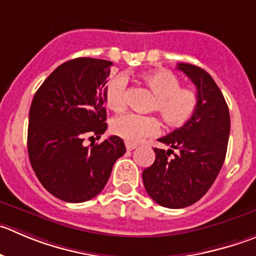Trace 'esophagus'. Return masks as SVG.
I'll return each mask as SVG.
<instances>
[{
  "instance_id": "esophagus-1",
  "label": "esophagus",
  "mask_w": 256,
  "mask_h": 256,
  "mask_svg": "<svg viewBox=\"0 0 256 256\" xmlns=\"http://www.w3.org/2000/svg\"><path fill=\"white\" fill-rule=\"evenodd\" d=\"M126 150H136V148H137V144H132V143L126 142Z\"/></svg>"
}]
</instances>
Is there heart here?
<instances>
[{
  "label": "heart",
  "mask_w": 256,
  "mask_h": 256,
  "mask_svg": "<svg viewBox=\"0 0 256 256\" xmlns=\"http://www.w3.org/2000/svg\"><path fill=\"white\" fill-rule=\"evenodd\" d=\"M143 82L156 96L152 110L158 112L163 120L171 126L187 123L196 113L198 94L192 88H182L181 80L168 70H157L142 76ZM128 79L120 74L112 78L104 92L106 104L110 110L122 113L126 109ZM110 130L114 136L128 143H140L146 137L160 132V123L154 116L126 114L112 120Z\"/></svg>",
  "instance_id": "1"
}]
</instances>
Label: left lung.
<instances>
[{"instance_id":"8db88e82","label":"left lung","mask_w":256,"mask_h":256,"mask_svg":"<svg viewBox=\"0 0 256 256\" xmlns=\"http://www.w3.org/2000/svg\"><path fill=\"white\" fill-rule=\"evenodd\" d=\"M177 69L196 85L198 106L181 128L158 140L171 150L153 148L154 162L142 174L150 198L168 208H187L208 191L224 164L230 134L228 104L211 75L191 64Z\"/></svg>"}]
</instances>
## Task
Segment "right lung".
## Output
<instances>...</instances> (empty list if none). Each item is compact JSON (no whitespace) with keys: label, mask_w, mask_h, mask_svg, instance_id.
Listing matches in <instances>:
<instances>
[{"label":"right lung","mask_w":256,"mask_h":256,"mask_svg":"<svg viewBox=\"0 0 256 256\" xmlns=\"http://www.w3.org/2000/svg\"><path fill=\"white\" fill-rule=\"evenodd\" d=\"M113 62L93 58L69 60L42 82L30 106L28 150L38 181L66 202L96 197L114 163L126 153L122 138L110 136L85 147L86 137L106 130V79Z\"/></svg>","instance_id":"obj_1"}]
</instances>
